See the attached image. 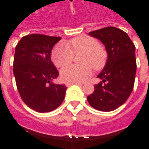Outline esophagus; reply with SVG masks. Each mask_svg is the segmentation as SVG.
I'll return each mask as SVG.
<instances>
[{
    "label": "esophagus",
    "instance_id": "1",
    "mask_svg": "<svg viewBox=\"0 0 149 149\" xmlns=\"http://www.w3.org/2000/svg\"><path fill=\"white\" fill-rule=\"evenodd\" d=\"M78 84V85H83L82 84H81V83H66V85L67 86H69V85H72V84Z\"/></svg>",
    "mask_w": 149,
    "mask_h": 149
}]
</instances>
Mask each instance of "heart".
<instances>
[{"instance_id":"1","label":"heart","mask_w":149,"mask_h":149,"mask_svg":"<svg viewBox=\"0 0 149 149\" xmlns=\"http://www.w3.org/2000/svg\"><path fill=\"white\" fill-rule=\"evenodd\" d=\"M71 49H70L69 48ZM74 54L83 53L81 57L82 65H69L61 72L62 80L67 83H80L86 81L92 74V67L100 70L106 63V52L100 47L99 43L89 37L74 38L68 43V45L59 44L52 49V62L57 67L69 65Z\"/></svg>"}]
</instances>
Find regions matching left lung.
I'll return each instance as SVG.
<instances>
[{"mask_svg": "<svg viewBox=\"0 0 149 149\" xmlns=\"http://www.w3.org/2000/svg\"><path fill=\"white\" fill-rule=\"evenodd\" d=\"M88 35L100 40L105 47L108 58L97 76L102 81L94 86V92L87 97L88 102L99 111H113L128 100L133 89L136 48L128 34L117 28H104Z\"/></svg>", "mask_w": 149, "mask_h": 149, "instance_id": "obj_1", "label": "left lung"}]
</instances>
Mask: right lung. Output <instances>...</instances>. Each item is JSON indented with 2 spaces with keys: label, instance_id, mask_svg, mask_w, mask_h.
Here are the masks:
<instances>
[{
  "label": "right lung",
  "instance_id": "right-lung-1",
  "mask_svg": "<svg viewBox=\"0 0 149 149\" xmlns=\"http://www.w3.org/2000/svg\"><path fill=\"white\" fill-rule=\"evenodd\" d=\"M61 39L31 34L22 37L15 49L13 74L18 92L25 104L38 112L55 110L65 99L67 87L52 82L59 72L51 52Z\"/></svg>",
  "mask_w": 149,
  "mask_h": 149
}]
</instances>
